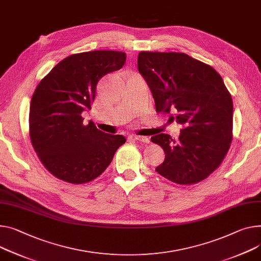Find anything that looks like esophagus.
Segmentation results:
<instances>
[{
  "instance_id": "34e87169",
  "label": "esophagus",
  "mask_w": 261,
  "mask_h": 261,
  "mask_svg": "<svg viewBox=\"0 0 261 261\" xmlns=\"http://www.w3.org/2000/svg\"><path fill=\"white\" fill-rule=\"evenodd\" d=\"M130 138H133L136 141L139 142H143V143H149V139L147 137H142V136H130Z\"/></svg>"
}]
</instances>
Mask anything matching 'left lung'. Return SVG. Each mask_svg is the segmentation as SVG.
I'll list each match as a JSON object with an SVG mask.
<instances>
[{
	"label": "left lung",
	"mask_w": 261,
	"mask_h": 261,
	"mask_svg": "<svg viewBox=\"0 0 261 261\" xmlns=\"http://www.w3.org/2000/svg\"><path fill=\"white\" fill-rule=\"evenodd\" d=\"M138 70L152 93L156 113H174L181 135L151 137L165 152L159 174L178 185L203 181L222 164L233 139V101L211 66L178 52L141 51Z\"/></svg>",
	"instance_id": "8db88e82"
}]
</instances>
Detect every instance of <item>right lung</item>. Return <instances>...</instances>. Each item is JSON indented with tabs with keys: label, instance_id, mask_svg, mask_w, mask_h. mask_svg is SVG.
I'll return each mask as SVG.
<instances>
[{
	"label": "right lung",
	"instance_id": "obj_1",
	"mask_svg": "<svg viewBox=\"0 0 261 261\" xmlns=\"http://www.w3.org/2000/svg\"><path fill=\"white\" fill-rule=\"evenodd\" d=\"M126 54L98 50L72 54L59 62L37 85L30 103L29 136L45 168L70 184H85L101 174L122 135L85 124L82 113L91 110L96 88L105 75L120 70Z\"/></svg>",
	"mask_w": 261,
	"mask_h": 261
}]
</instances>
